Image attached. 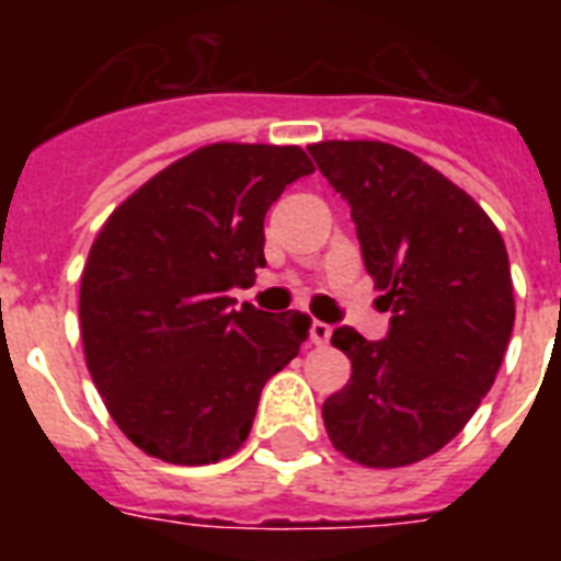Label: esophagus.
<instances>
[{
	"instance_id": "34e87169",
	"label": "esophagus",
	"mask_w": 561,
	"mask_h": 561,
	"mask_svg": "<svg viewBox=\"0 0 561 561\" xmlns=\"http://www.w3.org/2000/svg\"><path fill=\"white\" fill-rule=\"evenodd\" d=\"M329 341H332V325L314 320V323H311V343H314V346H325Z\"/></svg>"
}]
</instances>
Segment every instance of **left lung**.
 Returning <instances> with one entry per match:
<instances>
[{
    "label": "left lung",
    "mask_w": 561,
    "mask_h": 561,
    "mask_svg": "<svg viewBox=\"0 0 561 561\" xmlns=\"http://www.w3.org/2000/svg\"><path fill=\"white\" fill-rule=\"evenodd\" d=\"M308 153L350 203L364 267L392 311L383 341L334 329L352 378L323 401L325 431L350 460L410 466L451 443L495 383L515 323L504 238L469 194L396 145Z\"/></svg>",
    "instance_id": "left-lung-1"
}]
</instances>
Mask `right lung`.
Segmentation results:
<instances>
[{"instance_id":"1","label":"right lung","mask_w":561,"mask_h":561,"mask_svg":"<svg viewBox=\"0 0 561 561\" xmlns=\"http://www.w3.org/2000/svg\"><path fill=\"white\" fill-rule=\"evenodd\" d=\"M314 165L302 148L206 145L118 206L81 276L87 367L122 434L174 466L236 454L262 387L299 355L308 320L232 288L264 267V215Z\"/></svg>"}]
</instances>
